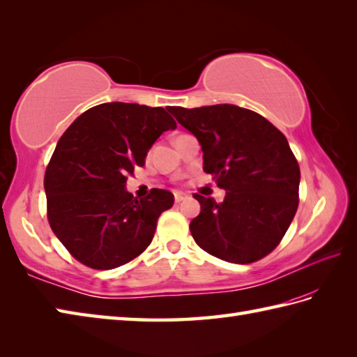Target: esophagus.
Instances as JSON below:
<instances>
[{
    "mask_svg": "<svg viewBox=\"0 0 357 357\" xmlns=\"http://www.w3.org/2000/svg\"><path fill=\"white\" fill-rule=\"evenodd\" d=\"M174 199H176V203H180V202L186 200V195L181 194V192H176V194H174Z\"/></svg>",
    "mask_w": 357,
    "mask_h": 357,
    "instance_id": "1",
    "label": "esophagus"
}]
</instances>
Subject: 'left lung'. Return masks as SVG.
<instances>
[{
	"instance_id": "obj_1",
	"label": "left lung",
	"mask_w": 357,
	"mask_h": 357,
	"mask_svg": "<svg viewBox=\"0 0 357 357\" xmlns=\"http://www.w3.org/2000/svg\"><path fill=\"white\" fill-rule=\"evenodd\" d=\"M168 109L199 139L204 172L226 191L223 203L194 194L202 206L189 225L195 243L235 264L268 255L299 204V165L286 136L266 117L236 105Z\"/></svg>"
}]
</instances>
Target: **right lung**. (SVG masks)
Returning a JSON list of instances; mask_svg holds the SVG:
<instances>
[{
    "instance_id": "obj_1",
    "label": "right lung",
    "mask_w": 357,
    "mask_h": 357,
    "mask_svg": "<svg viewBox=\"0 0 357 357\" xmlns=\"http://www.w3.org/2000/svg\"><path fill=\"white\" fill-rule=\"evenodd\" d=\"M176 128L162 107L108 102L86 109L62 134L44 176L47 218L79 263L108 271L151 244L174 195L154 188L137 199L125 183L160 134Z\"/></svg>"
}]
</instances>
